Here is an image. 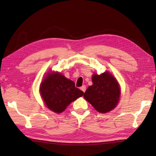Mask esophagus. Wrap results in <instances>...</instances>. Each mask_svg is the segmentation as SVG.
<instances>
[{
	"mask_svg": "<svg viewBox=\"0 0 156 156\" xmlns=\"http://www.w3.org/2000/svg\"><path fill=\"white\" fill-rule=\"evenodd\" d=\"M86 89H87V88H86V86H82V87L80 88V90H82L84 92H85V91H86Z\"/></svg>",
	"mask_w": 156,
	"mask_h": 156,
	"instance_id": "1",
	"label": "esophagus"
}]
</instances>
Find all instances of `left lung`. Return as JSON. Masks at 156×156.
<instances>
[{
    "mask_svg": "<svg viewBox=\"0 0 156 156\" xmlns=\"http://www.w3.org/2000/svg\"><path fill=\"white\" fill-rule=\"evenodd\" d=\"M92 81V85L87 89L84 98L101 113L113 110L121 95V89L116 78L106 72L101 75L94 74Z\"/></svg>",
    "mask_w": 156,
    "mask_h": 156,
    "instance_id": "obj_1",
    "label": "left lung"
}]
</instances>
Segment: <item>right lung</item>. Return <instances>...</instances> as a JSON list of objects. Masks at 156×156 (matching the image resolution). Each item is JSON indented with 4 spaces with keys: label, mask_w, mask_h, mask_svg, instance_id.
Instances as JSON below:
<instances>
[{
    "label": "right lung",
    "mask_w": 156,
    "mask_h": 156,
    "mask_svg": "<svg viewBox=\"0 0 156 156\" xmlns=\"http://www.w3.org/2000/svg\"><path fill=\"white\" fill-rule=\"evenodd\" d=\"M39 92L49 110L61 113L72 102L83 96L74 82L58 72H49L41 82Z\"/></svg>",
    "instance_id": "add662e5"
}]
</instances>
